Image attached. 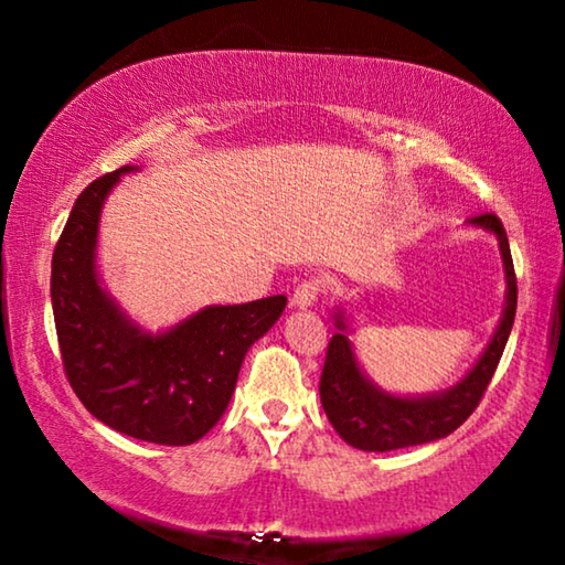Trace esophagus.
<instances>
[{
  "label": "esophagus",
  "mask_w": 565,
  "mask_h": 565,
  "mask_svg": "<svg viewBox=\"0 0 565 565\" xmlns=\"http://www.w3.org/2000/svg\"><path fill=\"white\" fill-rule=\"evenodd\" d=\"M321 282L319 280H306L300 282L296 290H292V306L296 308H311L316 300H319Z\"/></svg>",
  "instance_id": "obj_1"
}]
</instances>
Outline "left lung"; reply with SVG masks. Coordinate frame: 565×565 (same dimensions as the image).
<instances>
[{"instance_id": "left-lung-1", "label": "left lung", "mask_w": 565, "mask_h": 565, "mask_svg": "<svg viewBox=\"0 0 565 565\" xmlns=\"http://www.w3.org/2000/svg\"><path fill=\"white\" fill-rule=\"evenodd\" d=\"M470 226L491 231L499 238L501 262L507 275V303L497 331L489 347L466 375L452 388L429 393V396H393L370 381L358 365L352 352V342L347 337V319L342 308H337V334L331 337L327 362L321 370V406L327 412L331 427L347 445L365 452H388L401 447L424 445L443 439L460 427L476 406L481 404L489 388L497 365L504 354L509 331H512L516 313V275L509 252L507 231L493 213L476 215L468 221Z\"/></svg>"}]
</instances>
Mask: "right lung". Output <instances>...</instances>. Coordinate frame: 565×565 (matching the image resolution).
Returning <instances> with one entry per match:
<instances>
[{
	"label": "right lung",
	"mask_w": 565,
	"mask_h": 565,
	"mask_svg": "<svg viewBox=\"0 0 565 565\" xmlns=\"http://www.w3.org/2000/svg\"><path fill=\"white\" fill-rule=\"evenodd\" d=\"M120 167L76 198L51 262V303L68 383L87 412L120 435L157 445L205 437L234 396L249 347L265 337L288 298L207 306L151 334L122 313L97 275V228Z\"/></svg>",
	"instance_id": "add662e5"
}]
</instances>
